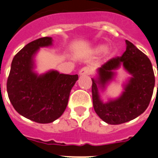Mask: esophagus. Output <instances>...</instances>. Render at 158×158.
<instances>
[{
    "label": "esophagus",
    "mask_w": 158,
    "mask_h": 158,
    "mask_svg": "<svg viewBox=\"0 0 158 158\" xmlns=\"http://www.w3.org/2000/svg\"><path fill=\"white\" fill-rule=\"evenodd\" d=\"M92 69L90 67L85 66L83 67L80 70H79V74L80 75H89V74H92Z\"/></svg>",
    "instance_id": "esophagus-1"
}]
</instances>
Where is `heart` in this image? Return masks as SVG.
Here are the masks:
<instances>
[{"instance_id": "1", "label": "heart", "mask_w": 158, "mask_h": 158, "mask_svg": "<svg viewBox=\"0 0 158 158\" xmlns=\"http://www.w3.org/2000/svg\"><path fill=\"white\" fill-rule=\"evenodd\" d=\"M106 50L105 45H99L95 48V52L96 53H101Z\"/></svg>"}]
</instances>
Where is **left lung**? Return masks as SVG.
<instances>
[{
	"label": "left lung",
	"instance_id": "8db88e82",
	"mask_svg": "<svg viewBox=\"0 0 158 158\" xmlns=\"http://www.w3.org/2000/svg\"><path fill=\"white\" fill-rule=\"evenodd\" d=\"M125 43L126 51L122 56L106 62L98 69V78L92 79L94 110L102 120L110 125H120L138 117L148 108L153 94L155 76L150 60L130 41L125 40ZM121 64L132 77L120 97L103 104L98 89L105 87L114 75V70Z\"/></svg>",
	"mask_w": 158,
	"mask_h": 158
}]
</instances>
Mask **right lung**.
<instances>
[{"instance_id":"add662e5","label":"right lung","mask_w":158,"mask_h":158,"mask_svg":"<svg viewBox=\"0 0 158 158\" xmlns=\"http://www.w3.org/2000/svg\"><path fill=\"white\" fill-rule=\"evenodd\" d=\"M52 44V38H41L28 43L13 58L8 79L7 94L19 114L41 123L53 122L68 104L71 89L78 74H60L51 70L38 75L33 71V56L38 49Z\"/></svg>"}]
</instances>
